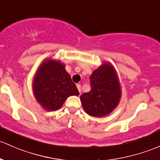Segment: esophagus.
Masks as SVG:
<instances>
[{"label":"esophagus","mask_w":160,"mask_h":160,"mask_svg":"<svg viewBox=\"0 0 160 160\" xmlns=\"http://www.w3.org/2000/svg\"><path fill=\"white\" fill-rule=\"evenodd\" d=\"M77 89H78V90H79V92H80H80H81V86H80V84H77Z\"/></svg>","instance_id":"1"}]
</instances>
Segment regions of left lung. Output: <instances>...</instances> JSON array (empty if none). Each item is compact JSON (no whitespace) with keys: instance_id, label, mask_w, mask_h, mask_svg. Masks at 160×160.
Here are the masks:
<instances>
[{"instance_id":"1","label":"left lung","mask_w":160,"mask_h":160,"mask_svg":"<svg viewBox=\"0 0 160 160\" xmlns=\"http://www.w3.org/2000/svg\"><path fill=\"white\" fill-rule=\"evenodd\" d=\"M91 90L80 96L83 109L88 115L102 117L117 107L121 98V88L115 69L103 63L90 77Z\"/></svg>"}]
</instances>
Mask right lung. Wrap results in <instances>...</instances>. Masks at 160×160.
<instances>
[{
	"instance_id": "right-lung-1",
	"label": "right lung",
	"mask_w": 160,
	"mask_h": 160,
	"mask_svg": "<svg viewBox=\"0 0 160 160\" xmlns=\"http://www.w3.org/2000/svg\"><path fill=\"white\" fill-rule=\"evenodd\" d=\"M35 98L44 110L60 109L70 96H78L77 86L63 63L48 59L40 64L33 80Z\"/></svg>"
}]
</instances>
